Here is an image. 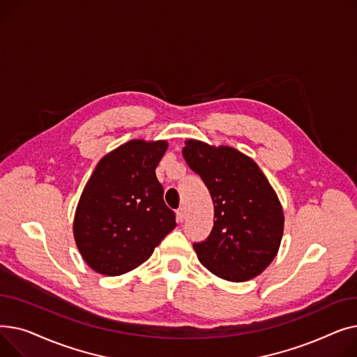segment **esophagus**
<instances>
[{"instance_id":"34e87169","label":"esophagus","mask_w":357,"mask_h":357,"mask_svg":"<svg viewBox=\"0 0 357 357\" xmlns=\"http://www.w3.org/2000/svg\"><path fill=\"white\" fill-rule=\"evenodd\" d=\"M176 217H178V221H183L186 218V210L183 207H181L178 211H176Z\"/></svg>"}]
</instances>
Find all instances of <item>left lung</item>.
<instances>
[{
	"label": "left lung",
	"mask_w": 357,
	"mask_h": 357,
	"mask_svg": "<svg viewBox=\"0 0 357 357\" xmlns=\"http://www.w3.org/2000/svg\"><path fill=\"white\" fill-rule=\"evenodd\" d=\"M182 155L214 202V227L207 240L194 243L198 260L230 282L260 275L279 250L285 221L269 181L253 159L234 147L190 139Z\"/></svg>",
	"instance_id": "left-lung-1"
}]
</instances>
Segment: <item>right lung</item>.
<instances>
[{
    "mask_svg": "<svg viewBox=\"0 0 357 357\" xmlns=\"http://www.w3.org/2000/svg\"><path fill=\"white\" fill-rule=\"evenodd\" d=\"M167 142L130 140L105 155L86 182L73 236L91 269L119 276L140 266L176 227L156 166Z\"/></svg>",
    "mask_w": 357,
    "mask_h": 357,
    "instance_id": "add662e5",
    "label": "right lung"
}]
</instances>
